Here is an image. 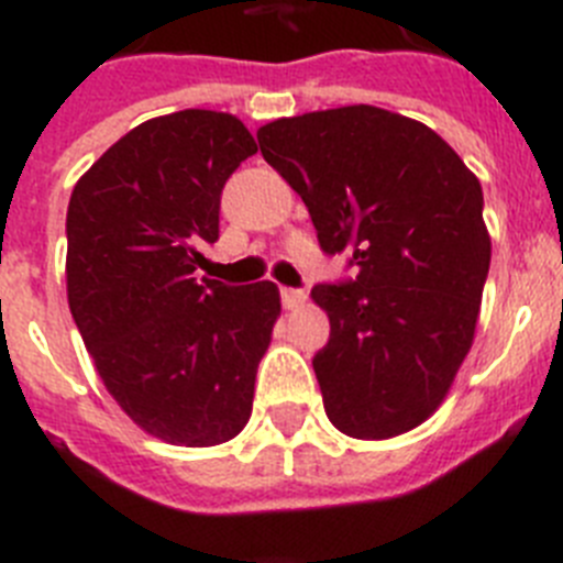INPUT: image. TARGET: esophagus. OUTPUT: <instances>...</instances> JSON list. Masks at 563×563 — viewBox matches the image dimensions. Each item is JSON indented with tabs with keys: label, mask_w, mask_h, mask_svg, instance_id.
<instances>
[{
	"label": "esophagus",
	"mask_w": 563,
	"mask_h": 563,
	"mask_svg": "<svg viewBox=\"0 0 563 563\" xmlns=\"http://www.w3.org/2000/svg\"><path fill=\"white\" fill-rule=\"evenodd\" d=\"M305 301H307L305 290H296V287H285V290H282V305H285L287 310H298Z\"/></svg>",
	"instance_id": "34e87169"
}]
</instances>
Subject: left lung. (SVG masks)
I'll use <instances>...</instances> for the list:
<instances>
[{"mask_svg":"<svg viewBox=\"0 0 563 563\" xmlns=\"http://www.w3.org/2000/svg\"><path fill=\"white\" fill-rule=\"evenodd\" d=\"M262 157L305 200L355 282L312 287L330 343L312 357L341 434L391 440L442 406L479 321L490 267L482 186L426 123L355 103L258 126Z\"/></svg>","mask_w":563,"mask_h":563,"instance_id":"1","label":"left lung"}]
</instances>
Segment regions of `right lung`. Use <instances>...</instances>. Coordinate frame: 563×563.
Instances as JSON below:
<instances>
[{
  "label": "right lung",
  "instance_id": "obj_1",
  "mask_svg": "<svg viewBox=\"0 0 563 563\" xmlns=\"http://www.w3.org/2000/svg\"><path fill=\"white\" fill-rule=\"evenodd\" d=\"M256 152L236 114L183 109L123 134L69 197V312L123 415L172 445L245 429L282 316L273 282L194 276L220 236L222 186Z\"/></svg>",
  "mask_w": 563,
  "mask_h": 563
}]
</instances>
